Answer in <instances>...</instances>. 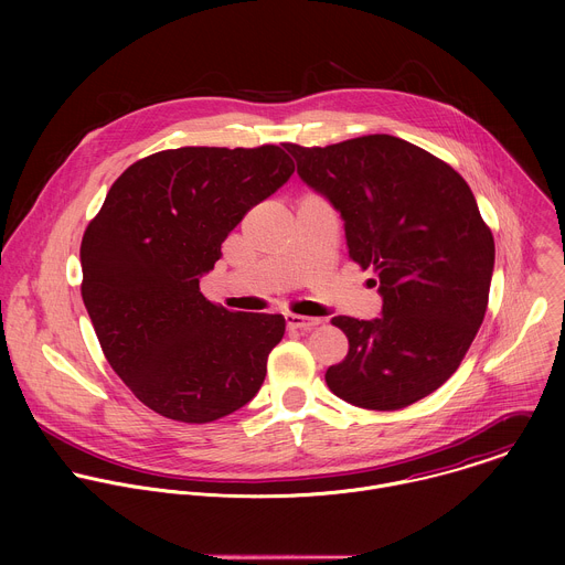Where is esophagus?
<instances>
[{"label":"esophagus","instance_id":"esophagus-1","mask_svg":"<svg viewBox=\"0 0 565 565\" xmlns=\"http://www.w3.org/2000/svg\"><path fill=\"white\" fill-rule=\"evenodd\" d=\"M286 321L290 329H297V331H310L321 324V319H317V317H303V315H292V312L286 315Z\"/></svg>","mask_w":565,"mask_h":565}]
</instances>
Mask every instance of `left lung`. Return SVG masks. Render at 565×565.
Returning <instances> with one entry per match:
<instances>
[{"label":"left lung","mask_w":565,"mask_h":565,"mask_svg":"<svg viewBox=\"0 0 565 565\" xmlns=\"http://www.w3.org/2000/svg\"><path fill=\"white\" fill-rule=\"evenodd\" d=\"M284 147L301 181L342 214L349 257L380 279V317L331 319L349 353L327 371V384L362 409H405L456 373L482 324L492 230L465 179L402 138Z\"/></svg>","instance_id":"obj_1"}]
</instances>
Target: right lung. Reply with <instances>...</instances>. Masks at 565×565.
Wrapping results in <instances>:
<instances>
[{"instance_id":"add662e5","label":"right lung","mask_w":565,"mask_h":565,"mask_svg":"<svg viewBox=\"0 0 565 565\" xmlns=\"http://www.w3.org/2000/svg\"><path fill=\"white\" fill-rule=\"evenodd\" d=\"M295 172L277 145L179 147L129 166L89 221L83 299L111 369L151 412L218 420L257 395L286 319L199 288L230 230Z\"/></svg>"}]
</instances>
